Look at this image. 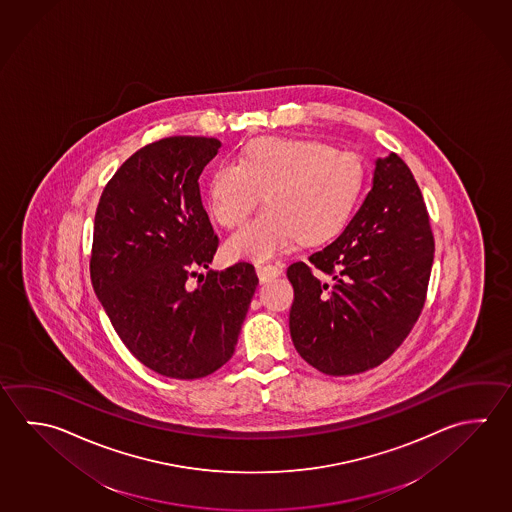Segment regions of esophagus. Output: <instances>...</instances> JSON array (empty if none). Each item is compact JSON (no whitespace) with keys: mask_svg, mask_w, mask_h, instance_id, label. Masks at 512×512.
I'll use <instances>...</instances> for the list:
<instances>
[{"mask_svg":"<svg viewBox=\"0 0 512 512\" xmlns=\"http://www.w3.org/2000/svg\"><path fill=\"white\" fill-rule=\"evenodd\" d=\"M256 272H258V278H260L261 283H267V281H272L274 278H278L283 274V269L278 267V265H256Z\"/></svg>","mask_w":512,"mask_h":512,"instance_id":"obj_1","label":"esophagus"}]
</instances>
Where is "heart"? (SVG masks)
I'll use <instances>...</instances> for the list:
<instances>
[{
  "mask_svg": "<svg viewBox=\"0 0 512 512\" xmlns=\"http://www.w3.org/2000/svg\"><path fill=\"white\" fill-rule=\"evenodd\" d=\"M364 166L350 151L299 137H258L243 149L242 162L225 160L207 184L209 207L234 227L260 205L269 207L227 242L233 258L263 261L301 240L321 243L341 233L364 189Z\"/></svg>",
  "mask_w": 512,
  "mask_h": 512,
  "instance_id": "b5f03b06",
  "label": "heart"
}]
</instances>
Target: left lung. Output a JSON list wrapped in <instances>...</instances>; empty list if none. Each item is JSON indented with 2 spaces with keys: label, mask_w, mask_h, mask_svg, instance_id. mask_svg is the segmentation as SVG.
I'll use <instances>...</instances> for the list:
<instances>
[{
  "label": "left lung",
  "mask_w": 512,
  "mask_h": 512,
  "mask_svg": "<svg viewBox=\"0 0 512 512\" xmlns=\"http://www.w3.org/2000/svg\"><path fill=\"white\" fill-rule=\"evenodd\" d=\"M435 242L419 184L404 160H375L372 189L335 242L287 269L289 326L298 354L326 375L386 361L417 323Z\"/></svg>",
  "instance_id": "8db88e82"
}]
</instances>
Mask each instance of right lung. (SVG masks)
Wrapping results in <instances>:
<instances>
[{
  "label": "right lung",
  "mask_w": 512,
  "mask_h": 512,
  "mask_svg": "<svg viewBox=\"0 0 512 512\" xmlns=\"http://www.w3.org/2000/svg\"><path fill=\"white\" fill-rule=\"evenodd\" d=\"M222 142L169 137L133 153L104 187L93 225L92 276L122 343L149 370L200 379L234 354L258 276L251 263L209 269L218 236L198 178Z\"/></svg>",
  "instance_id": "add662e5"
}]
</instances>
